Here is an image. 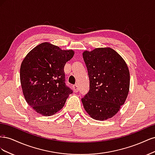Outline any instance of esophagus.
Segmentation results:
<instances>
[{
    "label": "esophagus",
    "mask_w": 155,
    "mask_h": 155,
    "mask_svg": "<svg viewBox=\"0 0 155 155\" xmlns=\"http://www.w3.org/2000/svg\"><path fill=\"white\" fill-rule=\"evenodd\" d=\"M73 89H74V91L75 92H78L79 91V87H78V85H77V84H76V85H74Z\"/></svg>",
    "instance_id": "esophagus-1"
}]
</instances>
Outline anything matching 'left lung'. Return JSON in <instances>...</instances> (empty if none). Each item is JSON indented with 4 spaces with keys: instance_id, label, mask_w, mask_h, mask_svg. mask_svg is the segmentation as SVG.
<instances>
[{
    "instance_id": "left-lung-1",
    "label": "left lung",
    "mask_w": 155,
    "mask_h": 155,
    "mask_svg": "<svg viewBox=\"0 0 155 155\" xmlns=\"http://www.w3.org/2000/svg\"><path fill=\"white\" fill-rule=\"evenodd\" d=\"M90 90L82 99L84 109L92 118L106 120L118 112L127 97L130 74L124 59L112 48L84 51Z\"/></svg>"
}]
</instances>
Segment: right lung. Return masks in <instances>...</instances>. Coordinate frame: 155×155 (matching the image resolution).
Listing matches in <instances>:
<instances>
[{
	"label": "right lung",
	"instance_id": "add662e5",
	"mask_svg": "<svg viewBox=\"0 0 155 155\" xmlns=\"http://www.w3.org/2000/svg\"><path fill=\"white\" fill-rule=\"evenodd\" d=\"M74 55L48 42L33 48L23 59L20 79L25 100L43 116L55 114L64 107L72 91L65 84L64 67Z\"/></svg>",
	"mask_w": 155,
	"mask_h": 155
}]
</instances>
